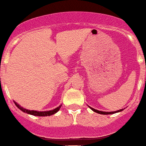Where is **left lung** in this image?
I'll return each instance as SVG.
<instances>
[{"mask_svg":"<svg viewBox=\"0 0 146 146\" xmlns=\"http://www.w3.org/2000/svg\"><path fill=\"white\" fill-rule=\"evenodd\" d=\"M88 107L90 108L91 109L92 111H94V112L98 113H100V114H105V115H107V114H113V113H115L120 112V111H122V110H123V109H121V110H119V111H112V112H105V111H98V110H96V109L92 108H91V107H90V106H88Z\"/></svg>","mask_w":146,"mask_h":146,"instance_id":"1","label":"left lung"}]
</instances>
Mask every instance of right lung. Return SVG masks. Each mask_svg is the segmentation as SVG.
Masks as SVG:
<instances>
[{"mask_svg":"<svg viewBox=\"0 0 146 146\" xmlns=\"http://www.w3.org/2000/svg\"><path fill=\"white\" fill-rule=\"evenodd\" d=\"M14 102L17 107L20 109L21 111H23V112L27 113H28V114L33 115V116H38V117H46V116H51V115L52 114H55L56 113H57L58 111H59V109L61 108V107H62V105H60V106H58V108L53 109V110H52V111H30V110H27V109L22 108L21 105H19L18 103H16L15 102Z\"/></svg>","mask_w":146,"mask_h":146,"instance_id":"add662e5","label":"right lung"}]
</instances>
